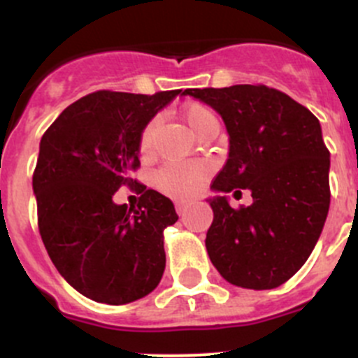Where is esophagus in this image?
I'll list each match as a JSON object with an SVG mask.
<instances>
[{
  "instance_id": "1",
  "label": "esophagus",
  "mask_w": 358,
  "mask_h": 358,
  "mask_svg": "<svg viewBox=\"0 0 358 358\" xmlns=\"http://www.w3.org/2000/svg\"><path fill=\"white\" fill-rule=\"evenodd\" d=\"M187 208H189V202H176V213L178 215H183Z\"/></svg>"
}]
</instances>
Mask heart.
Returning <instances> with one entry per match:
<instances>
[{
    "label": "heart",
    "mask_w": 358,
    "mask_h": 358,
    "mask_svg": "<svg viewBox=\"0 0 358 358\" xmlns=\"http://www.w3.org/2000/svg\"><path fill=\"white\" fill-rule=\"evenodd\" d=\"M183 119H185L187 126L190 131L196 136H199L206 128L213 124H218L216 115L202 103L192 102L189 106L183 107L182 110ZM157 121H150L149 124L143 128L142 136H140V150L147 154L152 147L154 136H156ZM209 168L204 162H171L161 168L156 175V183L162 192L173 197H190L199 190L202 180L208 175Z\"/></svg>",
    "instance_id": "heart-1"
}]
</instances>
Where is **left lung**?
<instances>
[{"label": "left lung", "instance_id": "1", "mask_svg": "<svg viewBox=\"0 0 358 358\" xmlns=\"http://www.w3.org/2000/svg\"><path fill=\"white\" fill-rule=\"evenodd\" d=\"M222 115L229 159L208 197L211 263L227 282L273 289L308 259L329 211L331 154L315 115L263 85L185 90ZM249 189L251 206L234 210L226 194Z\"/></svg>", "mask_w": 358, "mask_h": 358}]
</instances>
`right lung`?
Instances as JSON below:
<instances>
[{
    "label": "right lung",
    "instance_id": "1",
    "mask_svg": "<svg viewBox=\"0 0 358 358\" xmlns=\"http://www.w3.org/2000/svg\"><path fill=\"white\" fill-rule=\"evenodd\" d=\"M180 93H90L39 142L32 190L43 244L60 275L93 301L124 305L161 282L164 229L178 220L171 199L149 189L128 208L112 197L133 183L143 128Z\"/></svg>",
    "mask_w": 358,
    "mask_h": 358
}]
</instances>
